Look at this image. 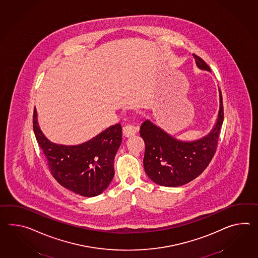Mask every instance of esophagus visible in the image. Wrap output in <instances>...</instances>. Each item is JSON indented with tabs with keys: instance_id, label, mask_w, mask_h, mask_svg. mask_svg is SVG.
<instances>
[{
	"instance_id": "obj_1",
	"label": "esophagus",
	"mask_w": 258,
	"mask_h": 258,
	"mask_svg": "<svg viewBox=\"0 0 258 258\" xmlns=\"http://www.w3.org/2000/svg\"><path fill=\"white\" fill-rule=\"evenodd\" d=\"M138 130H139L138 126L132 125V124H127L123 126V134L125 137H132L137 133Z\"/></svg>"
}]
</instances>
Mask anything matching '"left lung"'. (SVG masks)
Returning <instances> with one entry per match:
<instances>
[{
  "label": "left lung",
  "mask_w": 258,
  "mask_h": 258,
  "mask_svg": "<svg viewBox=\"0 0 258 258\" xmlns=\"http://www.w3.org/2000/svg\"><path fill=\"white\" fill-rule=\"evenodd\" d=\"M194 56L198 68L211 70L200 56L196 54ZM219 99L220 106L216 126L209 135L196 142H179L149 120L143 122L140 130V135L145 143L143 166L154 182L166 187L181 186L197 178L208 166L218 148L224 120L220 90Z\"/></svg>",
  "instance_id": "1"
}]
</instances>
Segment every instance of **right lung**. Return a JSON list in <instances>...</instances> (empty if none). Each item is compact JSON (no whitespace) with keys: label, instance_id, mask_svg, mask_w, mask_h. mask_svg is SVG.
<instances>
[{"label":"right lung","instance_id":"1","mask_svg":"<svg viewBox=\"0 0 258 258\" xmlns=\"http://www.w3.org/2000/svg\"><path fill=\"white\" fill-rule=\"evenodd\" d=\"M32 122L36 140L58 183L85 197L100 195L108 187L115 175V155L122 142L120 124L109 126L83 144L64 146L51 143L40 132L36 109Z\"/></svg>","mask_w":258,"mask_h":258}]
</instances>
